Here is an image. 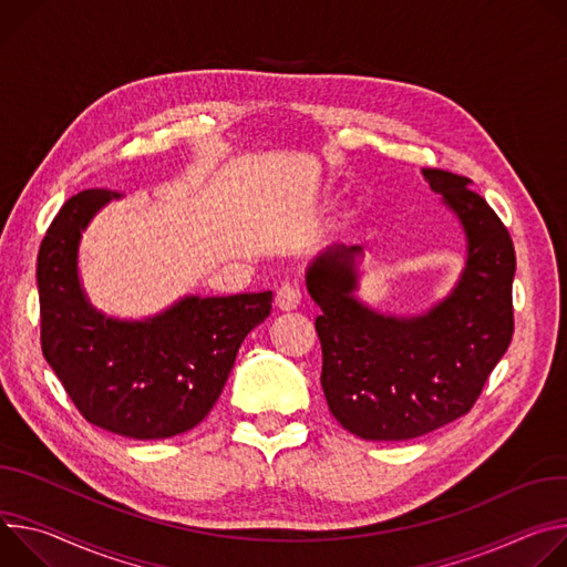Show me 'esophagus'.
I'll return each mask as SVG.
<instances>
[{
    "label": "esophagus",
    "mask_w": 567,
    "mask_h": 567,
    "mask_svg": "<svg viewBox=\"0 0 567 567\" xmlns=\"http://www.w3.org/2000/svg\"><path fill=\"white\" fill-rule=\"evenodd\" d=\"M275 303L279 310H295L301 303V288L297 281H286L281 284V288L277 290Z\"/></svg>",
    "instance_id": "34e87169"
}]
</instances>
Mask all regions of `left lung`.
I'll list each match as a JSON object with an SVG mask.
<instances>
[{"label": "left lung", "instance_id": "obj_1", "mask_svg": "<svg viewBox=\"0 0 567 567\" xmlns=\"http://www.w3.org/2000/svg\"><path fill=\"white\" fill-rule=\"evenodd\" d=\"M460 220L464 268L451 292L416 316H392L358 297L360 245L333 243L306 268L322 316V390L331 414L369 442H405L466 414L514 333L512 236L471 179L421 168Z\"/></svg>", "mask_w": 567, "mask_h": 567}]
</instances>
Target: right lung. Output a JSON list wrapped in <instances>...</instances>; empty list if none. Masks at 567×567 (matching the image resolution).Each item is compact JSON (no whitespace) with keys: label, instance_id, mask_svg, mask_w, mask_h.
Wrapping results in <instances>:
<instances>
[{"label":"right lung","instance_id":"right-lung-1","mask_svg":"<svg viewBox=\"0 0 567 567\" xmlns=\"http://www.w3.org/2000/svg\"><path fill=\"white\" fill-rule=\"evenodd\" d=\"M121 198L87 188L53 218L35 270L40 340L90 423L146 442L182 434L209 414L240 342L270 316L272 292L186 295L151 318L105 316L83 288L79 249L92 218Z\"/></svg>","mask_w":567,"mask_h":567}]
</instances>
